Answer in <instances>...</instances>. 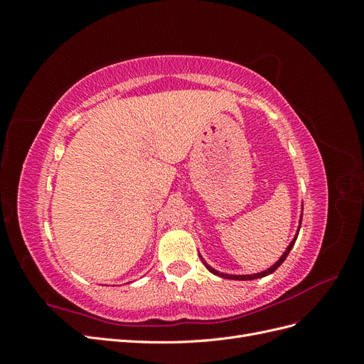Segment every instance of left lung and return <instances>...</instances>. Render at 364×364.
Returning <instances> with one entry per match:
<instances>
[{"mask_svg":"<svg viewBox=\"0 0 364 364\" xmlns=\"http://www.w3.org/2000/svg\"><path fill=\"white\" fill-rule=\"evenodd\" d=\"M301 223H302V215H301V220H299V226H297V232H296V235H294V238L291 240V243L289 245V247L285 249V252L282 253V257L273 264V266L270 267V269H267V270H264V272H259V273H253V274H228V273H222V272H218V270H215V269H213L211 266H209V264H206L205 261H203V264H205V267L211 272V273H214V274H217V277H220V278H225V279H235V281H252V279H258V278H264V277H267V274H270V273H273L274 270H277L281 264L285 261V258L289 257V253H290V250L293 249V246H294V241H296V238H297V235H299V229H301ZM203 259V258H202Z\"/></svg>","mask_w":364,"mask_h":364,"instance_id":"obj_1","label":"left lung"}]
</instances>
